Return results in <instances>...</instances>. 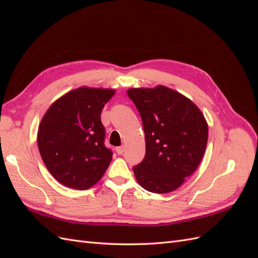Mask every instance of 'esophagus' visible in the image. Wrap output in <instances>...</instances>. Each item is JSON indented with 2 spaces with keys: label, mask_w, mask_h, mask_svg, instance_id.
I'll list each match as a JSON object with an SVG mask.
<instances>
[{
  "label": "esophagus",
  "mask_w": 258,
  "mask_h": 258,
  "mask_svg": "<svg viewBox=\"0 0 258 258\" xmlns=\"http://www.w3.org/2000/svg\"><path fill=\"white\" fill-rule=\"evenodd\" d=\"M123 151H124V147L122 145L118 146V147L116 148V152H117V154H118V155H121L123 153Z\"/></svg>",
  "instance_id": "obj_1"
}]
</instances>
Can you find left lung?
Returning <instances> with one entry per match:
<instances>
[{
	"label": "left lung",
	"instance_id": "obj_1",
	"mask_svg": "<svg viewBox=\"0 0 258 258\" xmlns=\"http://www.w3.org/2000/svg\"><path fill=\"white\" fill-rule=\"evenodd\" d=\"M127 95L138 108L145 134V157L134 167L137 181L151 192L173 191L204 157L205 116L189 99L165 86L131 88Z\"/></svg>",
	"mask_w": 258,
	"mask_h": 258
}]
</instances>
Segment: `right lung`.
Instances as JSON below:
<instances>
[{
	"instance_id": "add662e5",
	"label": "right lung",
	"mask_w": 258,
	"mask_h": 258,
	"mask_svg": "<svg viewBox=\"0 0 258 258\" xmlns=\"http://www.w3.org/2000/svg\"><path fill=\"white\" fill-rule=\"evenodd\" d=\"M114 93L81 87L54 101L45 113L37 132L38 151L62 185L85 190L103 176L113 152L104 145L101 111Z\"/></svg>"
}]
</instances>
